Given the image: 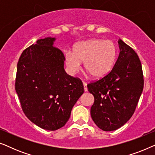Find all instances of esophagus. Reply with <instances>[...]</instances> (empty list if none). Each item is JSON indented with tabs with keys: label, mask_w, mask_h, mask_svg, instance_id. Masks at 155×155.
Returning <instances> with one entry per match:
<instances>
[{
	"label": "esophagus",
	"mask_w": 155,
	"mask_h": 155,
	"mask_svg": "<svg viewBox=\"0 0 155 155\" xmlns=\"http://www.w3.org/2000/svg\"><path fill=\"white\" fill-rule=\"evenodd\" d=\"M83 85H84V92H87V83L85 82H83Z\"/></svg>",
	"instance_id": "esophagus-1"
}]
</instances>
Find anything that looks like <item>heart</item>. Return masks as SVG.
<instances>
[{"instance_id": "obj_1", "label": "heart", "mask_w": 155, "mask_h": 155, "mask_svg": "<svg viewBox=\"0 0 155 155\" xmlns=\"http://www.w3.org/2000/svg\"><path fill=\"white\" fill-rule=\"evenodd\" d=\"M117 58V47L111 40L91 39L73 46L71 52L65 54V65L71 73L79 71L81 62L94 78L104 77L110 73Z\"/></svg>"}]
</instances>
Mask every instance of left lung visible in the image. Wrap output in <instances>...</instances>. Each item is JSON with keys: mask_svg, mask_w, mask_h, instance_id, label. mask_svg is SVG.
I'll return each mask as SVG.
<instances>
[{"mask_svg": "<svg viewBox=\"0 0 155 155\" xmlns=\"http://www.w3.org/2000/svg\"><path fill=\"white\" fill-rule=\"evenodd\" d=\"M120 53L111 72L87 84L94 97L90 114L93 121L104 131L120 128L134 114L143 92L144 80L140 58L121 39Z\"/></svg>", "mask_w": 155, "mask_h": 155, "instance_id": "left-lung-1", "label": "left lung"}]
</instances>
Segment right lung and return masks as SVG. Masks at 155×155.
<instances>
[{
	"label": "right lung",
	"mask_w": 155,
	"mask_h": 155,
	"mask_svg": "<svg viewBox=\"0 0 155 155\" xmlns=\"http://www.w3.org/2000/svg\"><path fill=\"white\" fill-rule=\"evenodd\" d=\"M55 40L38 39L23 51L15 80L22 111L31 122L47 130L65 126L84 92L81 80L65 73L64 55L54 46Z\"/></svg>",
	"instance_id": "1"
}]
</instances>
